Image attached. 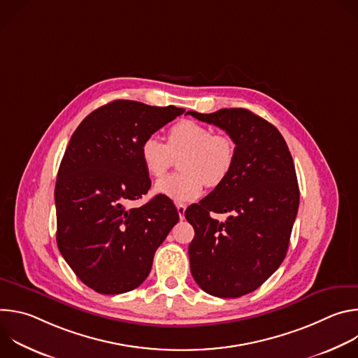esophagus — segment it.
I'll return each instance as SVG.
<instances>
[{
  "label": "esophagus",
  "instance_id": "esophagus-1",
  "mask_svg": "<svg viewBox=\"0 0 358 358\" xmlns=\"http://www.w3.org/2000/svg\"><path fill=\"white\" fill-rule=\"evenodd\" d=\"M177 211H178L180 218L184 220V213H185V206H184V203H181V202L177 203Z\"/></svg>",
  "mask_w": 358,
  "mask_h": 358
}]
</instances>
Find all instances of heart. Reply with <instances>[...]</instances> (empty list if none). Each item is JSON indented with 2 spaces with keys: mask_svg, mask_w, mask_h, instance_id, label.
<instances>
[{
  "mask_svg": "<svg viewBox=\"0 0 358 358\" xmlns=\"http://www.w3.org/2000/svg\"><path fill=\"white\" fill-rule=\"evenodd\" d=\"M180 159L181 173L169 176L156 184V191L174 201L185 202L198 198L203 182L210 187L221 184L231 173L236 144L227 134L194 120H180L167 131V143L157 136H147L138 148L144 170L155 178L163 177Z\"/></svg>",
  "mask_w": 358,
  "mask_h": 358,
  "instance_id": "heart-1",
  "label": "heart"
}]
</instances>
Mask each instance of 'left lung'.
Instances as JSON below:
<instances>
[{
	"instance_id": "8db88e82",
	"label": "left lung",
	"mask_w": 358,
	"mask_h": 358,
	"mask_svg": "<svg viewBox=\"0 0 358 358\" xmlns=\"http://www.w3.org/2000/svg\"><path fill=\"white\" fill-rule=\"evenodd\" d=\"M236 144L228 177L185 210L195 235L188 246L191 275L217 297H239L258 289L283 262L299 208L293 159L279 130L246 109L203 115ZM229 213L220 223L210 213Z\"/></svg>"
}]
</instances>
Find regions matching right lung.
Instances as JSON below:
<instances>
[{
	"mask_svg": "<svg viewBox=\"0 0 358 358\" xmlns=\"http://www.w3.org/2000/svg\"><path fill=\"white\" fill-rule=\"evenodd\" d=\"M185 110L113 100L78 126L55 185L57 243L75 275L101 294L138 287L157 248L178 222L173 201L159 194L134 208L151 187L138 148Z\"/></svg>",
	"mask_w": 358,
	"mask_h": 358,
	"instance_id": "1",
	"label": "right lung"
}]
</instances>
